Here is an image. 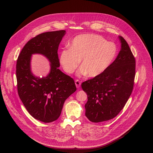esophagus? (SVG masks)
<instances>
[{
	"label": "esophagus",
	"instance_id": "1",
	"mask_svg": "<svg viewBox=\"0 0 153 153\" xmlns=\"http://www.w3.org/2000/svg\"><path fill=\"white\" fill-rule=\"evenodd\" d=\"M75 83L76 87L77 88H79V87H80V85H81V82H80V81H79V80H78V79H76V80H75Z\"/></svg>",
	"mask_w": 153,
	"mask_h": 153
}]
</instances>
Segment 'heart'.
<instances>
[{
  "instance_id": "obj_1",
  "label": "heart",
  "mask_w": 153,
  "mask_h": 153,
  "mask_svg": "<svg viewBox=\"0 0 153 153\" xmlns=\"http://www.w3.org/2000/svg\"><path fill=\"white\" fill-rule=\"evenodd\" d=\"M70 48L63 50L59 61L65 71L72 74L79 65L78 74H87L89 77L99 76L105 71L114 61L117 48L100 36L82 34L75 37Z\"/></svg>"
}]
</instances>
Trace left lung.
Listing matches in <instances>:
<instances>
[{"mask_svg":"<svg viewBox=\"0 0 153 153\" xmlns=\"http://www.w3.org/2000/svg\"><path fill=\"white\" fill-rule=\"evenodd\" d=\"M121 50L107 69L99 76L81 84L87 95L85 116L93 123H101L116 117L123 109L134 87L136 59L123 37Z\"/></svg>","mask_w":153,"mask_h":153,"instance_id":"8db88e82","label":"left lung"}]
</instances>
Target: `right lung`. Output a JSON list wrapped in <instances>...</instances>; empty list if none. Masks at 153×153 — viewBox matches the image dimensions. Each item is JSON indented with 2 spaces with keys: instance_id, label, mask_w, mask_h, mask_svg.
I'll list each match as a JSON object with an SVG mask.
<instances>
[{
  "instance_id": "1",
  "label": "right lung",
  "mask_w": 153,
  "mask_h": 153,
  "mask_svg": "<svg viewBox=\"0 0 153 153\" xmlns=\"http://www.w3.org/2000/svg\"><path fill=\"white\" fill-rule=\"evenodd\" d=\"M65 30L50 31L29 40L21 51L16 64L18 94L28 113L34 118L48 123L60 116L66 100L76 90L74 80L58 68V49ZM33 53L46 56L51 63L46 77L39 79L30 71V60Z\"/></svg>"
}]
</instances>
